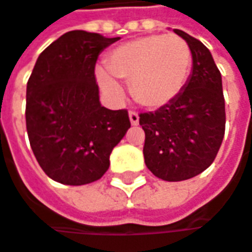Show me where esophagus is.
<instances>
[{
	"instance_id": "esophagus-1",
	"label": "esophagus",
	"mask_w": 252,
	"mask_h": 252,
	"mask_svg": "<svg viewBox=\"0 0 252 252\" xmlns=\"http://www.w3.org/2000/svg\"><path fill=\"white\" fill-rule=\"evenodd\" d=\"M128 115H129V121H131V124L132 126H138V123H140V117H138V114L135 111H129L128 112Z\"/></svg>"
}]
</instances>
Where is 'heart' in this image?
Instances as JSON below:
<instances>
[{
    "label": "heart",
    "mask_w": 252,
    "mask_h": 252,
    "mask_svg": "<svg viewBox=\"0 0 252 252\" xmlns=\"http://www.w3.org/2000/svg\"><path fill=\"white\" fill-rule=\"evenodd\" d=\"M191 68V50L174 34H153L117 47L107 58V71L98 69L101 88L115 98L124 95L121 81H129L132 96L144 107L170 104L183 91Z\"/></svg>",
    "instance_id": "b5f03b06"
}]
</instances>
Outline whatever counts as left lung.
<instances>
[{
  "label": "left lung",
  "instance_id": "8db88e82",
  "mask_svg": "<svg viewBox=\"0 0 252 252\" xmlns=\"http://www.w3.org/2000/svg\"><path fill=\"white\" fill-rule=\"evenodd\" d=\"M174 32L191 50V74L170 104L140 114V126L147 168L164 181H184L215 159L225 132V102L221 72L210 50L181 30Z\"/></svg>",
  "mask_w": 252,
  "mask_h": 252
}]
</instances>
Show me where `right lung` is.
<instances>
[{
	"instance_id": "right-lung-1",
	"label": "right lung",
	"mask_w": 252,
	"mask_h": 252,
	"mask_svg": "<svg viewBox=\"0 0 252 252\" xmlns=\"http://www.w3.org/2000/svg\"><path fill=\"white\" fill-rule=\"evenodd\" d=\"M118 39L69 31L39 54L27 82L30 144L39 167L57 183L99 180L131 126L126 110L101 105L94 74L98 55Z\"/></svg>"
}]
</instances>
